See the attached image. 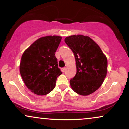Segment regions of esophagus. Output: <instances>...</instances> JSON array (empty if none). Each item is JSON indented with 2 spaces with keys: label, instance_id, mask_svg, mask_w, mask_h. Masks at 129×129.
Returning a JSON list of instances; mask_svg holds the SVG:
<instances>
[{
  "label": "esophagus",
  "instance_id": "1",
  "mask_svg": "<svg viewBox=\"0 0 129 129\" xmlns=\"http://www.w3.org/2000/svg\"><path fill=\"white\" fill-rule=\"evenodd\" d=\"M65 70H66V68H62L61 69V72H64L65 71Z\"/></svg>",
  "mask_w": 129,
  "mask_h": 129
}]
</instances>
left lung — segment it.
<instances>
[{"label":"left lung","instance_id":"left-lung-1","mask_svg":"<svg viewBox=\"0 0 129 129\" xmlns=\"http://www.w3.org/2000/svg\"><path fill=\"white\" fill-rule=\"evenodd\" d=\"M65 43L74 53L76 74L70 80L73 90L82 96L94 93L103 83L107 72V60L94 40L82 35L66 37Z\"/></svg>","mask_w":129,"mask_h":129}]
</instances>
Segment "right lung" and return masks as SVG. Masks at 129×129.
I'll use <instances>...</instances> for the list:
<instances>
[{"instance_id":"add662e5","label":"right lung","mask_w":129,"mask_h":129,"mask_svg":"<svg viewBox=\"0 0 129 129\" xmlns=\"http://www.w3.org/2000/svg\"><path fill=\"white\" fill-rule=\"evenodd\" d=\"M61 37L47 36L35 41L24 51L20 63V73L26 86L39 96L47 94L55 87L58 68L55 52Z\"/></svg>"}]
</instances>
